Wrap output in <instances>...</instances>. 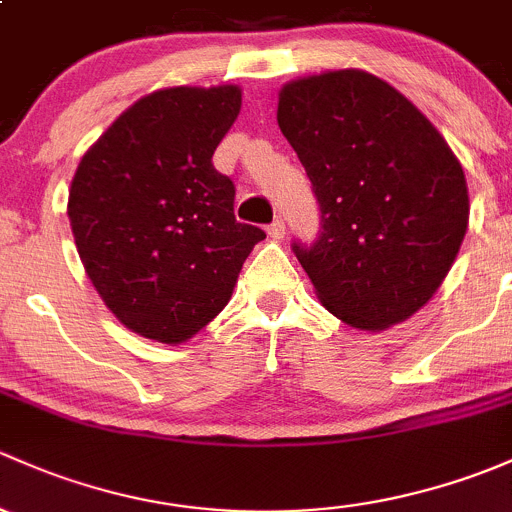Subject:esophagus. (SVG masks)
<instances>
[{
  "label": "esophagus",
  "instance_id": "obj_1",
  "mask_svg": "<svg viewBox=\"0 0 512 512\" xmlns=\"http://www.w3.org/2000/svg\"><path fill=\"white\" fill-rule=\"evenodd\" d=\"M268 234L273 236V239H283L286 236V221L283 219H276L271 226H268Z\"/></svg>",
  "mask_w": 512,
  "mask_h": 512
}]
</instances>
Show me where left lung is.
I'll return each mask as SVG.
<instances>
[{
    "instance_id": "left-lung-1",
    "label": "left lung",
    "mask_w": 512,
    "mask_h": 512,
    "mask_svg": "<svg viewBox=\"0 0 512 512\" xmlns=\"http://www.w3.org/2000/svg\"><path fill=\"white\" fill-rule=\"evenodd\" d=\"M278 128L320 204L293 251L320 303L350 328L397 325L439 291L468 226L461 162L419 108L357 68L278 93Z\"/></svg>"
}]
</instances>
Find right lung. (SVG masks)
<instances>
[{
  "instance_id": "obj_1",
  "label": "right lung",
  "mask_w": 512,
  "mask_h": 512,
  "mask_svg": "<svg viewBox=\"0 0 512 512\" xmlns=\"http://www.w3.org/2000/svg\"><path fill=\"white\" fill-rule=\"evenodd\" d=\"M241 110L239 86L155 91L81 157L68 192L78 256L128 330L179 345L224 310L258 226L234 217L212 155Z\"/></svg>"
}]
</instances>
